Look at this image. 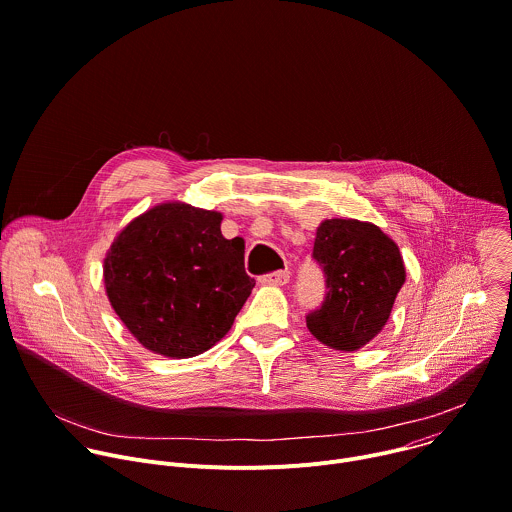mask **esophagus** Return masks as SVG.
Here are the masks:
<instances>
[{
  "mask_svg": "<svg viewBox=\"0 0 512 512\" xmlns=\"http://www.w3.org/2000/svg\"><path fill=\"white\" fill-rule=\"evenodd\" d=\"M263 285H277V287H281V285H285L287 281H289V271H275V273H267V275H263L261 279H259Z\"/></svg>",
  "mask_w": 512,
  "mask_h": 512,
  "instance_id": "obj_1",
  "label": "esophagus"
}]
</instances>
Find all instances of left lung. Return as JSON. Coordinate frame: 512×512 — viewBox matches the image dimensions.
<instances>
[{
  "mask_svg": "<svg viewBox=\"0 0 512 512\" xmlns=\"http://www.w3.org/2000/svg\"><path fill=\"white\" fill-rule=\"evenodd\" d=\"M313 259L323 267L327 295L305 317L307 329L331 350L364 348L384 329L406 281L398 245L374 223L325 219L315 231Z\"/></svg>",
  "mask_w": 512,
  "mask_h": 512,
  "instance_id": "obj_1",
  "label": "left lung"
}]
</instances>
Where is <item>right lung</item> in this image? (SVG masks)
<instances>
[{
	"label": "right lung",
	"instance_id": "obj_1",
	"mask_svg": "<svg viewBox=\"0 0 512 512\" xmlns=\"http://www.w3.org/2000/svg\"><path fill=\"white\" fill-rule=\"evenodd\" d=\"M221 221L219 211L158 203L106 251L108 301L146 350L173 360L211 350L251 295L245 243L225 239Z\"/></svg>",
	"mask_w": 512,
	"mask_h": 512
}]
</instances>
